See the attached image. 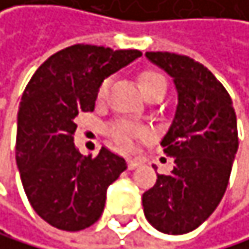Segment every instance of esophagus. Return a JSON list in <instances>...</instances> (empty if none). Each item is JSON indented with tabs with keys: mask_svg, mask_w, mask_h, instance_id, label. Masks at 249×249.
<instances>
[{
	"mask_svg": "<svg viewBox=\"0 0 249 249\" xmlns=\"http://www.w3.org/2000/svg\"><path fill=\"white\" fill-rule=\"evenodd\" d=\"M139 164H141V162H139L138 160H128V169L133 170V169H136L139 166Z\"/></svg>",
	"mask_w": 249,
	"mask_h": 249,
	"instance_id": "obj_1",
	"label": "esophagus"
}]
</instances>
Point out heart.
<instances>
[{
	"mask_svg": "<svg viewBox=\"0 0 249 249\" xmlns=\"http://www.w3.org/2000/svg\"><path fill=\"white\" fill-rule=\"evenodd\" d=\"M138 83H139V88L144 93L145 97H149L155 93H166V88H167V82L164 79V75L155 70H144L138 74ZM108 87H110V80L105 79L100 82V85L97 88V99L99 100H104L108 94ZM108 133L113 138V141L121 145V147H128L133 145V141L139 136H144L145 135V130H142L141 127H136L133 124L130 122H118L114 125L110 127Z\"/></svg>",
	"mask_w": 249,
	"mask_h": 249,
	"instance_id": "obj_1",
	"label": "heart"
}]
</instances>
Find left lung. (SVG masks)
Listing matches in <instances>:
<instances>
[{"mask_svg": "<svg viewBox=\"0 0 249 249\" xmlns=\"http://www.w3.org/2000/svg\"><path fill=\"white\" fill-rule=\"evenodd\" d=\"M174 77L178 107L162 138L164 153L175 167L160 175L142 195L145 218L164 234L198 228L226 192L239 147L231 96L206 66L174 52H145Z\"/></svg>", "mask_w": 249, "mask_h": 249, "instance_id": "obj_1", "label": "left lung"}]
</instances>
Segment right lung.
Returning a JSON list of instances; mask_svg holds the SVG:
<instances>
[{"label": "right lung", "instance_id": "right-lung-1", "mask_svg": "<svg viewBox=\"0 0 249 249\" xmlns=\"http://www.w3.org/2000/svg\"><path fill=\"white\" fill-rule=\"evenodd\" d=\"M141 55L138 49L74 45L51 55L27 83L18 110L17 166L31 206L57 230L94 225L107 187L127 169L107 147L83 156L74 145V119L94 110L100 82Z\"/></svg>", "mask_w": 249, "mask_h": 249}]
</instances>
